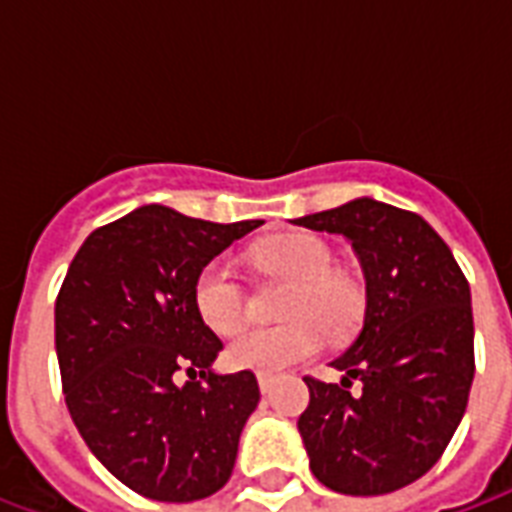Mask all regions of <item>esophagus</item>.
I'll return each instance as SVG.
<instances>
[{"label":"esophagus","mask_w":512,"mask_h":512,"mask_svg":"<svg viewBox=\"0 0 512 512\" xmlns=\"http://www.w3.org/2000/svg\"><path fill=\"white\" fill-rule=\"evenodd\" d=\"M277 378L271 376V373H257V384H260V392H268L271 386H274Z\"/></svg>","instance_id":"obj_1"}]
</instances>
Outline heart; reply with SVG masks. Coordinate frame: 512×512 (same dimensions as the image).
Masks as SVG:
<instances>
[{"label": "heart", "mask_w": 512, "mask_h": 512, "mask_svg": "<svg viewBox=\"0 0 512 512\" xmlns=\"http://www.w3.org/2000/svg\"><path fill=\"white\" fill-rule=\"evenodd\" d=\"M255 260L263 271L290 282L279 307L288 321L235 334L227 345V362L233 367L277 373L318 354L326 334L343 340L359 329L367 307L365 285L348 268L332 266V249L318 235H274L257 246ZM191 299L211 332L230 334L244 323V288L224 260L200 268Z\"/></svg>", "instance_id": "obj_1"}]
</instances>
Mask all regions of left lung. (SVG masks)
<instances>
[{
	"mask_svg": "<svg viewBox=\"0 0 512 512\" xmlns=\"http://www.w3.org/2000/svg\"><path fill=\"white\" fill-rule=\"evenodd\" d=\"M293 224L348 238L367 293L362 332L332 362L340 384L304 378L310 406L299 433L310 469L337 494H392L439 461L469 403V282L422 216L373 197Z\"/></svg>",
	"mask_w": 512,
	"mask_h": 512,
	"instance_id": "1",
	"label": "left lung"
}]
</instances>
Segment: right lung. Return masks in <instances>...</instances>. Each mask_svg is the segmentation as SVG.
Returning <instances> with one entry per match:
<instances>
[{
	"label": "right lung",
	"mask_w": 512,
	"mask_h": 512,
	"mask_svg": "<svg viewBox=\"0 0 512 512\" xmlns=\"http://www.w3.org/2000/svg\"><path fill=\"white\" fill-rule=\"evenodd\" d=\"M260 224L142 205L87 235L65 274L54 345L73 425L147 499H205L233 474L260 389L252 370L213 373L222 340L200 321L191 290L202 266Z\"/></svg>",
	"instance_id": "1"
}]
</instances>
